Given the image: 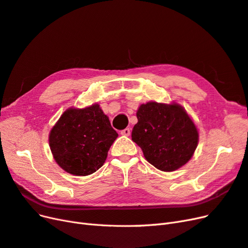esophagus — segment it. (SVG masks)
I'll return each instance as SVG.
<instances>
[{"instance_id": "esophagus-1", "label": "esophagus", "mask_w": 248, "mask_h": 248, "mask_svg": "<svg viewBox=\"0 0 248 248\" xmlns=\"http://www.w3.org/2000/svg\"><path fill=\"white\" fill-rule=\"evenodd\" d=\"M121 134H122V136H126V137L130 136V129H129V128H125V129H123V130L121 131Z\"/></svg>"}]
</instances>
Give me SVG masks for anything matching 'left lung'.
<instances>
[{"mask_svg":"<svg viewBox=\"0 0 248 248\" xmlns=\"http://www.w3.org/2000/svg\"><path fill=\"white\" fill-rule=\"evenodd\" d=\"M131 138L145 158L163 171H172L188 161L199 140L197 127L179 104L148 102L138 112Z\"/></svg>","mask_w":248,"mask_h":248,"instance_id":"8db88e82","label":"left lung"}]
</instances>
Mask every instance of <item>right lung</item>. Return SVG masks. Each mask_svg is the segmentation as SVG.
I'll use <instances>...</instances> for the list:
<instances>
[{
    "label": "right lung",
    "mask_w": 248,
    "mask_h": 248,
    "mask_svg": "<svg viewBox=\"0 0 248 248\" xmlns=\"http://www.w3.org/2000/svg\"><path fill=\"white\" fill-rule=\"evenodd\" d=\"M118 137L98 104L69 108L49 133V146L57 163L76 176H88L99 170Z\"/></svg>",
    "instance_id": "add662e5"
}]
</instances>
